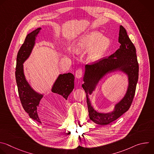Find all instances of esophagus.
Wrapping results in <instances>:
<instances>
[{"mask_svg": "<svg viewBox=\"0 0 154 154\" xmlns=\"http://www.w3.org/2000/svg\"><path fill=\"white\" fill-rule=\"evenodd\" d=\"M83 69H78L76 71H75V77L78 79H80L82 77V74H83Z\"/></svg>", "mask_w": 154, "mask_h": 154, "instance_id": "obj_1", "label": "esophagus"}]
</instances>
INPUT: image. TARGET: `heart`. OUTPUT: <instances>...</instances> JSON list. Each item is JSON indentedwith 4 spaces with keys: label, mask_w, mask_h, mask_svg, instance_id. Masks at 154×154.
Masks as SVG:
<instances>
[{
    "label": "heart",
    "mask_w": 154,
    "mask_h": 154,
    "mask_svg": "<svg viewBox=\"0 0 154 154\" xmlns=\"http://www.w3.org/2000/svg\"><path fill=\"white\" fill-rule=\"evenodd\" d=\"M110 46L109 38L102 36L97 32H93L82 38L77 45L76 50L78 52L88 51L92 48L89 58L94 61L99 60L105 54Z\"/></svg>",
    "instance_id": "b5f03b06"
}]
</instances>
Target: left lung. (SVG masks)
<instances>
[{"mask_svg": "<svg viewBox=\"0 0 154 154\" xmlns=\"http://www.w3.org/2000/svg\"><path fill=\"white\" fill-rule=\"evenodd\" d=\"M119 35L118 40L121 46L118 50L108 57L102 58L91 64H87L85 66L83 77L85 83L82 85V87L85 92L89 94L94 90L97 82L107 72L119 68L128 75L129 86L127 92L123 99L116 105L115 111L112 113L107 114L97 113L91 106L86 94L90 118L99 125L111 123L128 110L135 94L139 73L136 49L127 35L126 30L122 26H120Z\"/></svg>", "mask_w": 154, "mask_h": 154, "instance_id": "1", "label": "left lung"}]
</instances>
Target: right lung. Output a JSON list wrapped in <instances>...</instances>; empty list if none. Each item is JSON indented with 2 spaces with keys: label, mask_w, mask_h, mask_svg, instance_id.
<instances>
[{
  "label": "right lung",
  "mask_w": 154,
  "mask_h": 154,
  "mask_svg": "<svg viewBox=\"0 0 154 154\" xmlns=\"http://www.w3.org/2000/svg\"><path fill=\"white\" fill-rule=\"evenodd\" d=\"M41 29V28H38L27 35L17 55L15 72L18 94L22 106L30 118L39 123H41V121L38 115L37 108L42 96L35 92L26 80L23 64L30 54L35 43V36ZM74 76L72 74H61L52 88V92L67 100L68 96L74 89Z\"/></svg>",
  "instance_id": "obj_1"
}]
</instances>
